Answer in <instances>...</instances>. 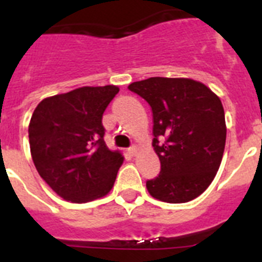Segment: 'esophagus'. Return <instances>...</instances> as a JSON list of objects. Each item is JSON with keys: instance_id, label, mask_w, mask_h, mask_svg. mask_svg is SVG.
Wrapping results in <instances>:
<instances>
[{"instance_id": "obj_1", "label": "esophagus", "mask_w": 262, "mask_h": 262, "mask_svg": "<svg viewBox=\"0 0 262 262\" xmlns=\"http://www.w3.org/2000/svg\"><path fill=\"white\" fill-rule=\"evenodd\" d=\"M128 154L131 155V156H135L136 154H138V147L136 145H133V147L128 148Z\"/></svg>"}]
</instances>
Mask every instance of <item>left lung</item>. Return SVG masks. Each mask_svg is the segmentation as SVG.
Instances as JSON below:
<instances>
[{
  "instance_id": "8db88e82",
  "label": "left lung",
  "mask_w": 262,
  "mask_h": 262,
  "mask_svg": "<svg viewBox=\"0 0 262 262\" xmlns=\"http://www.w3.org/2000/svg\"><path fill=\"white\" fill-rule=\"evenodd\" d=\"M128 89L144 98L154 114L152 145L161 170L148 180V193L168 203L194 200L210 186L226 145L221 99L191 78L151 77Z\"/></svg>"
}]
</instances>
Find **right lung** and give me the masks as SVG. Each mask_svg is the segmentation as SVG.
<instances>
[{
  "instance_id": "right-lung-1",
  "label": "right lung",
  "mask_w": 262,
  "mask_h": 262,
  "mask_svg": "<svg viewBox=\"0 0 262 262\" xmlns=\"http://www.w3.org/2000/svg\"><path fill=\"white\" fill-rule=\"evenodd\" d=\"M119 92L115 85L84 86L45 98L32 113L29 140L40 177L75 203L105 196L123 163L103 140L102 115Z\"/></svg>"
}]
</instances>
